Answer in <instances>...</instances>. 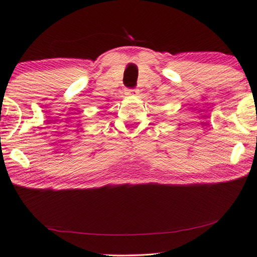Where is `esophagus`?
Returning <instances> with one entry per match:
<instances>
[{
  "instance_id": "esophagus-1",
  "label": "esophagus",
  "mask_w": 257,
  "mask_h": 257,
  "mask_svg": "<svg viewBox=\"0 0 257 257\" xmlns=\"http://www.w3.org/2000/svg\"><path fill=\"white\" fill-rule=\"evenodd\" d=\"M128 95H137L140 93V91L137 89H134V90H127V92H125Z\"/></svg>"
}]
</instances>
